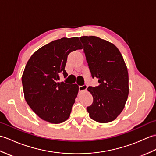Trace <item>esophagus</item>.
Returning a JSON list of instances; mask_svg holds the SVG:
<instances>
[{"mask_svg": "<svg viewBox=\"0 0 156 156\" xmlns=\"http://www.w3.org/2000/svg\"><path fill=\"white\" fill-rule=\"evenodd\" d=\"M87 84H84L82 86H79V90H80V91L87 90Z\"/></svg>", "mask_w": 156, "mask_h": 156, "instance_id": "obj_1", "label": "esophagus"}]
</instances>
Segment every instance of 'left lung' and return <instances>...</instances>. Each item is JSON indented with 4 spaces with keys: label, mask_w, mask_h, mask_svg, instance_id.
<instances>
[{
    "label": "left lung",
    "mask_w": 156,
    "mask_h": 156,
    "mask_svg": "<svg viewBox=\"0 0 156 156\" xmlns=\"http://www.w3.org/2000/svg\"><path fill=\"white\" fill-rule=\"evenodd\" d=\"M92 78H98V87H88L93 102L87 107L90 117L106 123L117 118L123 110L129 94V75L123 58L111 43L95 36L80 37Z\"/></svg>",
    "instance_id": "1"
}]
</instances>
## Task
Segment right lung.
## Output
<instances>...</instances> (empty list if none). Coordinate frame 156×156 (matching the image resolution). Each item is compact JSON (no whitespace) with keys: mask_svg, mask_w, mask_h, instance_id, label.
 I'll return each mask as SVG.
<instances>
[{"mask_svg":"<svg viewBox=\"0 0 156 156\" xmlns=\"http://www.w3.org/2000/svg\"><path fill=\"white\" fill-rule=\"evenodd\" d=\"M82 49L78 37L53 41L36 51L29 58L22 76L25 101L43 120L58 124L67 120L78 92V86L58 82L64 78L69 53Z\"/></svg>","mask_w":156,"mask_h":156,"instance_id":"right-lung-1","label":"right lung"}]
</instances>
